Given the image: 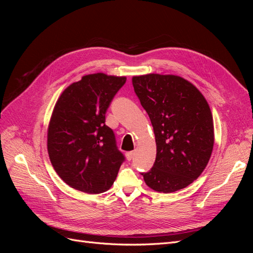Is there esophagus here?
I'll return each instance as SVG.
<instances>
[{"instance_id":"esophagus-1","label":"esophagus","mask_w":253,"mask_h":253,"mask_svg":"<svg viewBox=\"0 0 253 253\" xmlns=\"http://www.w3.org/2000/svg\"><path fill=\"white\" fill-rule=\"evenodd\" d=\"M126 159H127V160H132L133 157H134V152H133V151L126 152Z\"/></svg>"}]
</instances>
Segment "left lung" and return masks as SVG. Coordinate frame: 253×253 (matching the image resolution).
<instances>
[{
  "instance_id": "8db88e82",
  "label": "left lung",
  "mask_w": 253,
  "mask_h": 253,
  "mask_svg": "<svg viewBox=\"0 0 253 253\" xmlns=\"http://www.w3.org/2000/svg\"><path fill=\"white\" fill-rule=\"evenodd\" d=\"M148 113L156 140V159L142 172L147 185L172 193L197 179L211 156L213 118L208 102L192 83L174 75L149 74L132 79Z\"/></svg>"
}]
</instances>
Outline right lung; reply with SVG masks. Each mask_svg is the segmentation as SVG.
<instances>
[{
    "instance_id": "1",
    "label": "right lung",
    "mask_w": 253,
    "mask_h": 253,
    "mask_svg": "<svg viewBox=\"0 0 253 253\" xmlns=\"http://www.w3.org/2000/svg\"><path fill=\"white\" fill-rule=\"evenodd\" d=\"M126 77L93 74L71 84L53 109L47 133L50 163L68 186L88 194L108 191L126 160L105 113Z\"/></svg>"
}]
</instances>
